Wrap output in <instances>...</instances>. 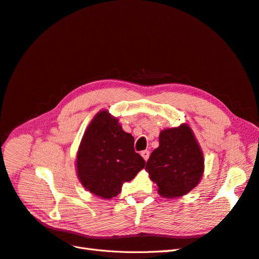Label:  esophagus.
<instances>
[{"instance_id": "obj_1", "label": "esophagus", "mask_w": 259, "mask_h": 259, "mask_svg": "<svg viewBox=\"0 0 259 259\" xmlns=\"http://www.w3.org/2000/svg\"><path fill=\"white\" fill-rule=\"evenodd\" d=\"M140 154H142V156L144 158V160H145V161H147V160L149 159V155H150V152H149L148 150H144V151L140 152Z\"/></svg>"}]
</instances>
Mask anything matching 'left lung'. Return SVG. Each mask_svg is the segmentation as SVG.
<instances>
[{
  "label": "left lung",
  "mask_w": 259,
  "mask_h": 259,
  "mask_svg": "<svg viewBox=\"0 0 259 259\" xmlns=\"http://www.w3.org/2000/svg\"><path fill=\"white\" fill-rule=\"evenodd\" d=\"M159 147L147 161L146 169L163 198L182 197L197 186L204 170V159L187 124L160 133Z\"/></svg>",
  "instance_id": "left-lung-1"
}]
</instances>
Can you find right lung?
I'll use <instances>...</instances> for the list:
<instances>
[{
	"mask_svg": "<svg viewBox=\"0 0 259 259\" xmlns=\"http://www.w3.org/2000/svg\"><path fill=\"white\" fill-rule=\"evenodd\" d=\"M145 164L134 150V137L122 130L116 117L107 110L98 112L76 154V173L85 189L103 199L115 197Z\"/></svg>",
	"mask_w": 259,
	"mask_h": 259,
	"instance_id": "add662e5",
	"label": "right lung"
}]
</instances>
